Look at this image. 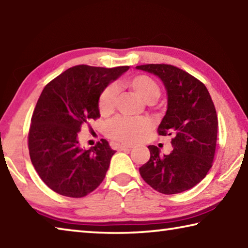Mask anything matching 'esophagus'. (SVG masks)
<instances>
[{
	"instance_id": "1",
	"label": "esophagus",
	"mask_w": 248,
	"mask_h": 248,
	"mask_svg": "<svg viewBox=\"0 0 248 248\" xmlns=\"http://www.w3.org/2000/svg\"><path fill=\"white\" fill-rule=\"evenodd\" d=\"M132 148H134L133 145H126V144L119 145V150H126V149H132Z\"/></svg>"
}]
</instances>
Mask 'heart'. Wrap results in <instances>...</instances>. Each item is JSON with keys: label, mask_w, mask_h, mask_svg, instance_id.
<instances>
[{"label": "heart", "mask_w": 248, "mask_h": 248, "mask_svg": "<svg viewBox=\"0 0 248 248\" xmlns=\"http://www.w3.org/2000/svg\"><path fill=\"white\" fill-rule=\"evenodd\" d=\"M126 85L131 87L147 103H153L160 94V88L157 82L145 74H138L129 77L126 80ZM117 95H119V90L114 85H108L101 91L98 99L100 114L107 116L113 113L116 107ZM150 127L151 122L148 117L119 116L108 123L107 133L108 137L116 141L133 144L140 140Z\"/></svg>", "instance_id": "1"}]
</instances>
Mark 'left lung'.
Listing matches in <instances>:
<instances>
[{
    "mask_svg": "<svg viewBox=\"0 0 248 248\" xmlns=\"http://www.w3.org/2000/svg\"><path fill=\"white\" fill-rule=\"evenodd\" d=\"M136 68L158 76L166 87L168 108L158 134L172 136L173 146L171 153L163 155L157 146H148L150 159L140 168V175L166 195L190 189L212 167L218 134L215 104L206 86L183 69L168 64Z\"/></svg>",
    "mask_w": 248,
    "mask_h": 248,
    "instance_id": "1",
    "label": "left lung"
}]
</instances>
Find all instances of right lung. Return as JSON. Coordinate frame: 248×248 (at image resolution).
I'll use <instances>...</instances> for the list:
<instances>
[{
    "instance_id": "1",
    "label": "right lung",
    "mask_w": 248,
    "mask_h": 248,
    "mask_svg": "<svg viewBox=\"0 0 248 248\" xmlns=\"http://www.w3.org/2000/svg\"><path fill=\"white\" fill-rule=\"evenodd\" d=\"M128 68L77 65L43 88L31 117L28 148L34 170L55 193L79 198L101 184L115 150L106 140L82 149L77 133L82 124L100 117V93Z\"/></svg>"
}]
</instances>
